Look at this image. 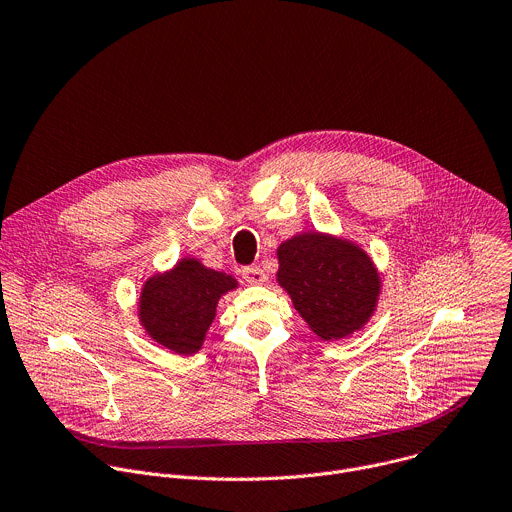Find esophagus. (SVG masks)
<instances>
[{"label": "esophagus", "mask_w": 512, "mask_h": 512, "mask_svg": "<svg viewBox=\"0 0 512 512\" xmlns=\"http://www.w3.org/2000/svg\"><path fill=\"white\" fill-rule=\"evenodd\" d=\"M243 279L247 281V283H251V285H261V283H265V271L261 269V267H257V265H251V267H243Z\"/></svg>", "instance_id": "1"}]
</instances>
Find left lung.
I'll return each instance as SVG.
<instances>
[{
  "label": "left lung",
  "instance_id": "left-lung-1",
  "mask_svg": "<svg viewBox=\"0 0 512 512\" xmlns=\"http://www.w3.org/2000/svg\"><path fill=\"white\" fill-rule=\"evenodd\" d=\"M277 283L323 342L352 337L376 313L382 277L352 239L301 231L277 247Z\"/></svg>",
  "mask_w": 512,
  "mask_h": 512
}]
</instances>
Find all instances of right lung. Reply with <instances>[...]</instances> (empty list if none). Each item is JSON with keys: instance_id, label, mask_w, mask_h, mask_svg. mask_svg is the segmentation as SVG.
<instances>
[{"instance_id": "obj_1", "label": "right lung", "mask_w": 512, "mask_h": 512, "mask_svg": "<svg viewBox=\"0 0 512 512\" xmlns=\"http://www.w3.org/2000/svg\"><path fill=\"white\" fill-rule=\"evenodd\" d=\"M237 287L233 275L187 255L170 269L146 277L138 295V321L158 346L193 356L205 344L221 297Z\"/></svg>"}]
</instances>
